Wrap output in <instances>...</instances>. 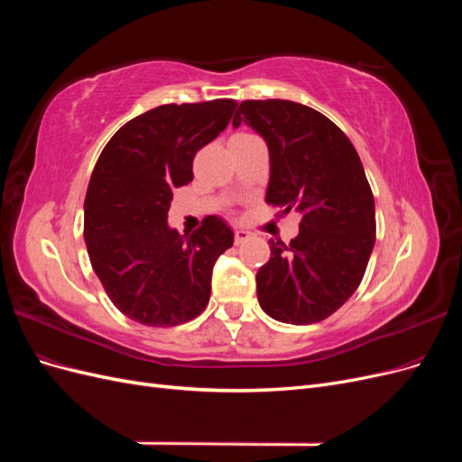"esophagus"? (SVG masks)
<instances>
[{"label":"esophagus","instance_id":"1","mask_svg":"<svg viewBox=\"0 0 462 462\" xmlns=\"http://www.w3.org/2000/svg\"><path fill=\"white\" fill-rule=\"evenodd\" d=\"M248 239H250V235H248L246 231H243V229L235 231V245H243V243L248 241Z\"/></svg>","mask_w":462,"mask_h":462}]
</instances>
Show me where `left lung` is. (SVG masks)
<instances>
[{
  "label": "left lung",
  "instance_id": "obj_1",
  "mask_svg": "<svg viewBox=\"0 0 462 462\" xmlns=\"http://www.w3.org/2000/svg\"><path fill=\"white\" fill-rule=\"evenodd\" d=\"M241 123L270 150L265 202L302 216L289 245L272 239V258L256 273L258 302L283 324H316L351 299L372 254L375 208L365 167L337 125L309 106L245 100L233 127Z\"/></svg>",
  "mask_w": 462,
  "mask_h": 462
}]
</instances>
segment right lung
I'll list each match as a JSON object with an SVG mask.
<instances>
[{
	"label": "right lung",
	"mask_w": 462,
	"mask_h": 462,
	"mask_svg": "<svg viewBox=\"0 0 462 462\" xmlns=\"http://www.w3.org/2000/svg\"><path fill=\"white\" fill-rule=\"evenodd\" d=\"M235 100L165 104L125 123L102 150L85 199L92 268L119 312L152 328L197 318L209 300L216 260L233 231L216 216L192 235L167 226L173 189L192 160L227 127Z\"/></svg>",
	"instance_id": "obj_1"
}]
</instances>
